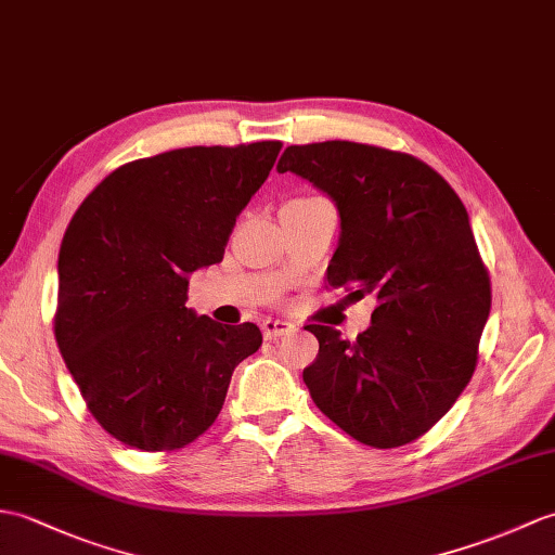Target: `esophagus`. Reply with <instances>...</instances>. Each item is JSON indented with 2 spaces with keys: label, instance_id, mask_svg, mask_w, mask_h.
Segmentation results:
<instances>
[{
  "label": "esophagus",
  "instance_id": "obj_1",
  "mask_svg": "<svg viewBox=\"0 0 555 555\" xmlns=\"http://www.w3.org/2000/svg\"><path fill=\"white\" fill-rule=\"evenodd\" d=\"M295 326L291 324V321H283V319H264L262 324V333L267 340H276L281 336H288V333H293Z\"/></svg>",
  "mask_w": 555,
  "mask_h": 555
}]
</instances>
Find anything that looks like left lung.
Returning <instances> with one entry per match:
<instances>
[{"instance_id":"1","label":"left lung","mask_w":555,"mask_h":555,"mask_svg":"<svg viewBox=\"0 0 555 555\" xmlns=\"http://www.w3.org/2000/svg\"><path fill=\"white\" fill-rule=\"evenodd\" d=\"M336 201L340 243L328 286L373 295L357 340L309 324L302 371L314 404L357 442L395 449L440 421L473 378L492 283L456 191L430 165L380 146H288L276 165Z\"/></svg>"}]
</instances>
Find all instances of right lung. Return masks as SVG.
<instances>
[{"mask_svg": "<svg viewBox=\"0 0 555 555\" xmlns=\"http://www.w3.org/2000/svg\"><path fill=\"white\" fill-rule=\"evenodd\" d=\"M279 151L281 141H257L125 163L73 215L54 336L87 409L122 444H191L222 411L231 373L260 350L255 324L196 317L186 293L191 272L222 262Z\"/></svg>", "mask_w": 555, "mask_h": 555, "instance_id": "1", "label": "right lung"}]
</instances>
